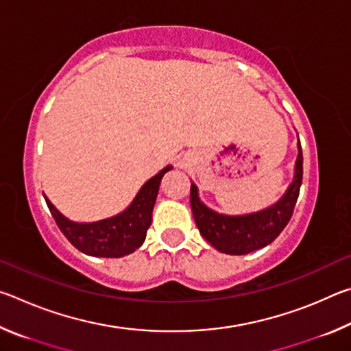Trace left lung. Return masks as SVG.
Masks as SVG:
<instances>
[{
    "mask_svg": "<svg viewBox=\"0 0 351 351\" xmlns=\"http://www.w3.org/2000/svg\"><path fill=\"white\" fill-rule=\"evenodd\" d=\"M299 154L295 159L294 180L283 197L276 204L247 215H223L207 207L198 197V187L192 182L190 206L199 234L223 254L245 255L257 251L280 235L285 226L293 217L294 206L299 198L302 176H304V156L300 141L297 144Z\"/></svg>",
    "mask_w": 351,
    "mask_h": 351,
    "instance_id": "obj_1",
    "label": "left lung"
}]
</instances>
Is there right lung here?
Listing matches in <instances>:
<instances>
[{"instance_id":"add662e5","label":"right lung","mask_w":351,"mask_h":351,"mask_svg":"<svg viewBox=\"0 0 351 351\" xmlns=\"http://www.w3.org/2000/svg\"><path fill=\"white\" fill-rule=\"evenodd\" d=\"M171 169H173L171 165H167L158 175L150 178L125 210L100 221H71L56 209L47 197L45 199L58 229L74 247L93 257L119 258L134 252L144 243L147 230L152 224V213L156 203L159 184L162 176Z\"/></svg>"}]
</instances>
